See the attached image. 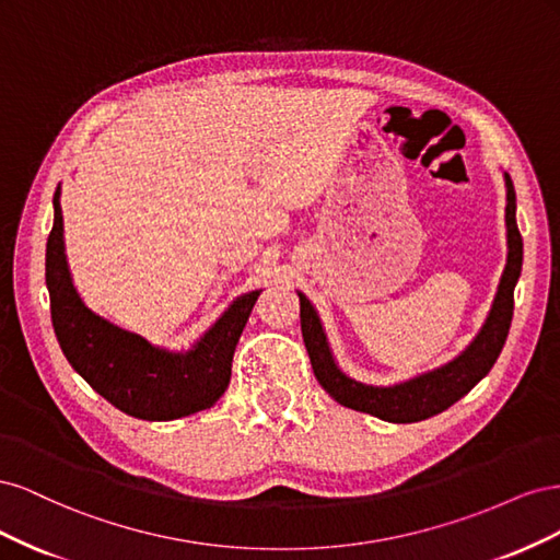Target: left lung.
Here are the masks:
<instances>
[{
  "label": "left lung",
  "mask_w": 560,
  "mask_h": 560,
  "mask_svg": "<svg viewBox=\"0 0 560 560\" xmlns=\"http://www.w3.org/2000/svg\"><path fill=\"white\" fill-rule=\"evenodd\" d=\"M504 184L506 247H510V254H506V266L498 287L493 308H490L486 325L481 327L479 336L474 338L471 346L460 354V358H455L446 366L393 387H374L348 378L331 358L327 336L322 331L313 303L299 292L303 343H306L315 378L338 404H343L354 411L371 413L387 422H418L446 411L448 406L465 397L469 389L493 369L506 341V334H510L514 315V287L521 276L523 264V241L516 226V194L512 177L506 173Z\"/></svg>",
  "instance_id": "8db88e82"
}]
</instances>
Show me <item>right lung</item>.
<instances>
[{"mask_svg": "<svg viewBox=\"0 0 560 560\" xmlns=\"http://www.w3.org/2000/svg\"><path fill=\"white\" fill-rule=\"evenodd\" d=\"M56 219L46 243V287L50 319L67 362L118 411L142 420H175L210 406L224 395L231 362L259 292L243 294L189 352H167L147 338L112 325L83 306L62 243L60 186Z\"/></svg>", "mask_w": 560, "mask_h": 560, "instance_id": "add662e5", "label": "right lung"}]
</instances>
